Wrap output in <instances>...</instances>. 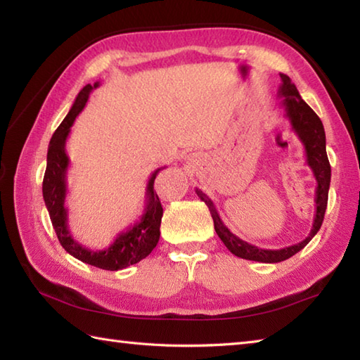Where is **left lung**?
Listing matches in <instances>:
<instances>
[{
    "mask_svg": "<svg viewBox=\"0 0 360 360\" xmlns=\"http://www.w3.org/2000/svg\"><path fill=\"white\" fill-rule=\"evenodd\" d=\"M281 87L277 96L282 97V106L285 110V117L290 120L291 130H293L300 141L304 146V152H306V161L307 166L314 172V177L316 180V189H315V214H314V224H311L310 233L306 240L293 244V246L282 248V249H262L257 248L254 244L238 238L235 233L229 230L226 224L219 218L218 210H216L213 200L208 195L195 188V194L199 195L202 202L207 203V207L212 213V218L214 222V230L221 241L226 244V248L233 255L240 257L244 260H254L262 263H279L290 259L295 254L300 252L309 244V241L314 238L318 230H320L324 213H326L328 207V194H329V185H330V165L326 153V134H324V127L320 117L316 116L315 111L304 101L297 92L295 83H291L290 77L285 73H281Z\"/></svg>",
    "mask_w": 360,
    "mask_h": 360,
    "instance_id": "8db88e82",
    "label": "left lung"
}]
</instances>
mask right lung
Wrapping results in <instances>:
<instances>
[{
  "label": "right lung",
  "instance_id": "add662e5",
  "mask_svg": "<svg viewBox=\"0 0 360 360\" xmlns=\"http://www.w3.org/2000/svg\"><path fill=\"white\" fill-rule=\"evenodd\" d=\"M86 84L75 98L69 114L60 122L58 130L53 133V138L46 153V171L44 175V200L49 210L50 219L58 240L67 252L83 263L92 264L96 268L106 271H119L130 264L141 262L152 252L160 240V226L162 218V207L157 193L153 189L155 179L161 169H157L148 179L146 189V207L139 219L120 232L110 246L96 250L79 244L73 238L69 230V210L65 207L67 198V171H69L70 160L65 152V142L70 134V128L78 114L83 111L91 92L98 87ZM165 169V167H162Z\"/></svg>",
  "mask_w": 360,
  "mask_h": 360
}]
</instances>
